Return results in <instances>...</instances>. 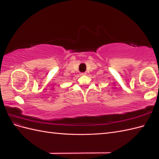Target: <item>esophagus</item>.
<instances>
[{"instance_id":"1","label":"esophagus","mask_w":159,"mask_h":159,"mask_svg":"<svg viewBox=\"0 0 159 159\" xmlns=\"http://www.w3.org/2000/svg\"><path fill=\"white\" fill-rule=\"evenodd\" d=\"M86 74V73H80V75H85Z\"/></svg>"}]
</instances>
